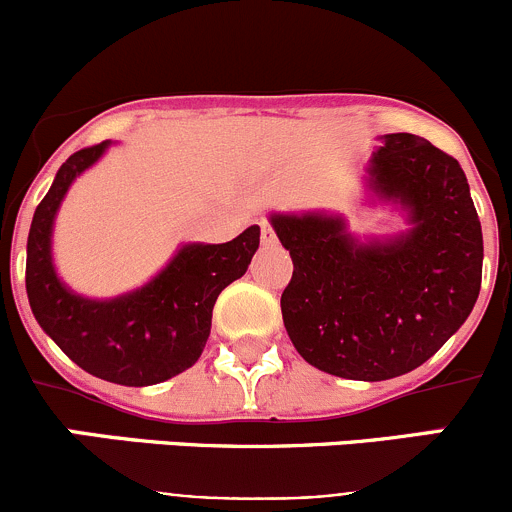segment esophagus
I'll return each instance as SVG.
<instances>
[{
    "label": "esophagus",
    "mask_w": 512,
    "mask_h": 512,
    "mask_svg": "<svg viewBox=\"0 0 512 512\" xmlns=\"http://www.w3.org/2000/svg\"><path fill=\"white\" fill-rule=\"evenodd\" d=\"M260 230H262V245H275L277 235H275V230H272V225L267 223V220H262Z\"/></svg>",
    "instance_id": "esophagus-1"
}]
</instances>
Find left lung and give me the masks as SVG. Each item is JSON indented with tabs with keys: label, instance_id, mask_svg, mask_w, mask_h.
Masks as SVG:
<instances>
[{
	"label": "left lung",
	"instance_id": "1",
	"mask_svg": "<svg viewBox=\"0 0 512 512\" xmlns=\"http://www.w3.org/2000/svg\"><path fill=\"white\" fill-rule=\"evenodd\" d=\"M379 141L366 190L401 210L406 230L361 240L342 215H270L294 265L280 302L294 349L354 381L431 359L468 319L483 275V232L458 160L414 133Z\"/></svg>",
	"mask_w": 512,
	"mask_h": 512
}]
</instances>
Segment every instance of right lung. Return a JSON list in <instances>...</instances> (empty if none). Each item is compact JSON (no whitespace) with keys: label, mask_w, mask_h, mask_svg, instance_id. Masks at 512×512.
Here are the masks:
<instances>
[{"label":"right lung","mask_w":512,"mask_h":512,"mask_svg":"<svg viewBox=\"0 0 512 512\" xmlns=\"http://www.w3.org/2000/svg\"><path fill=\"white\" fill-rule=\"evenodd\" d=\"M111 141L69 156L36 208L27 240V294L39 327L74 364L103 381L151 386L190 369L210 337L215 299L247 272L260 247V227L223 245L188 242L173 260L133 292L91 299L56 275L51 232L71 183Z\"/></svg>","instance_id":"1"}]
</instances>
